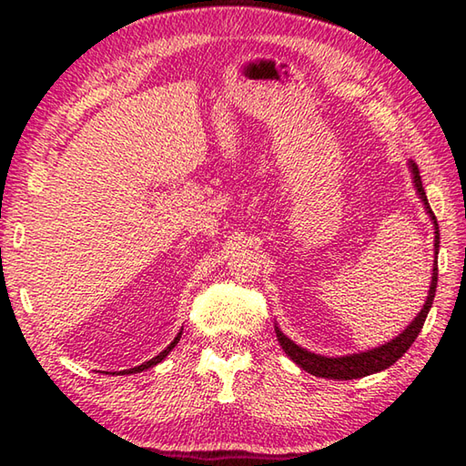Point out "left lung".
Segmentation results:
<instances>
[{
	"label": "left lung",
	"mask_w": 466,
	"mask_h": 466,
	"mask_svg": "<svg viewBox=\"0 0 466 466\" xmlns=\"http://www.w3.org/2000/svg\"><path fill=\"white\" fill-rule=\"evenodd\" d=\"M411 170H413V180H415L417 193L421 195V201L425 203V209H428L430 218L433 219V226H436V242H433V248H436V255H438L440 230H438L436 216H433V211H431L430 203H428V197H425L420 170H417L415 164H411ZM436 286H438V258H436V263H433L430 294H428V299H425L421 312L417 314L415 320L399 337H394L390 343H386L382 347H376V350H372V351L353 353V356H345V358H325V356H317V353H310V351L302 350V347H298L294 341H289V339L283 335L279 329H275V333H278V341L283 347V351H286L288 356L294 360L299 368L306 370L309 374H314L319 378H330V380H353V378H364L368 374L380 372V370H386L389 366H392L394 361H397L409 350V347L413 345L417 335L421 333L425 317H428V312H430L431 304H433V296H436Z\"/></svg>",
	"instance_id": "1"
}]
</instances>
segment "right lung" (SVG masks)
<instances>
[{
  "label": "right lung",
  "mask_w": 466,
  "mask_h": 466,
  "mask_svg": "<svg viewBox=\"0 0 466 466\" xmlns=\"http://www.w3.org/2000/svg\"><path fill=\"white\" fill-rule=\"evenodd\" d=\"M180 335H183V330H180V333L175 337V341H172L168 347H167V350H164L162 353H157V356L156 358H152V360H149V361H146V364H141V366H137V368H131V370H127V372H125V374H136V372H144V370H147V368H152V366H156V364H160V361L164 360V358H167L168 356V353H170V350H172V347H175L177 343H178V339H180Z\"/></svg>",
  "instance_id": "right-lung-1"
}]
</instances>
